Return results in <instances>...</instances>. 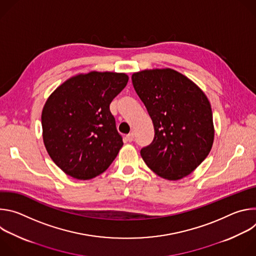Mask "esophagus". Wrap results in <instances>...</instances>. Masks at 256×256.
<instances>
[{"mask_svg": "<svg viewBox=\"0 0 256 256\" xmlns=\"http://www.w3.org/2000/svg\"><path fill=\"white\" fill-rule=\"evenodd\" d=\"M134 138V132H130V134H128L126 136V140H128V142H132Z\"/></svg>", "mask_w": 256, "mask_h": 256, "instance_id": "obj_1", "label": "esophagus"}]
</instances>
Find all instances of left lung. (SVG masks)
<instances>
[{"label": "left lung", "mask_w": 256, "mask_h": 256, "mask_svg": "<svg viewBox=\"0 0 256 256\" xmlns=\"http://www.w3.org/2000/svg\"><path fill=\"white\" fill-rule=\"evenodd\" d=\"M132 81L155 130L153 142L140 150L142 160L165 179L188 176L206 158L214 142L210 101L192 81L172 68L140 70Z\"/></svg>", "instance_id": "left-lung-1"}]
</instances>
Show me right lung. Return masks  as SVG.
<instances>
[{
    "instance_id": "right-lung-1",
    "label": "right lung",
    "mask_w": 256,
    "mask_h": 256,
    "mask_svg": "<svg viewBox=\"0 0 256 256\" xmlns=\"http://www.w3.org/2000/svg\"><path fill=\"white\" fill-rule=\"evenodd\" d=\"M128 81L124 72H90L70 78L48 97L42 114L44 142L66 174L91 179L116 158L124 142L109 105Z\"/></svg>"
}]
</instances>
